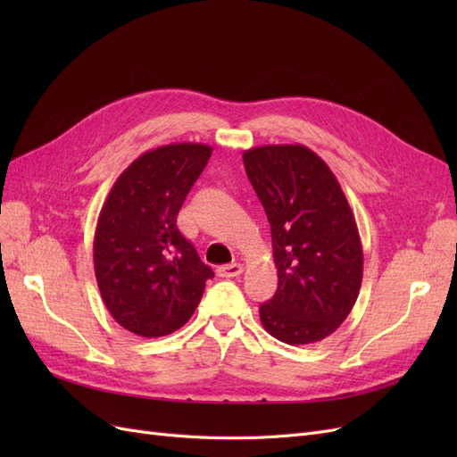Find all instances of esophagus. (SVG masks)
Masks as SVG:
<instances>
[{"label": "esophagus", "instance_id": "esophagus-1", "mask_svg": "<svg viewBox=\"0 0 457 457\" xmlns=\"http://www.w3.org/2000/svg\"><path fill=\"white\" fill-rule=\"evenodd\" d=\"M244 272V265L240 262H230V265H223L217 269V274L220 278H234V276H240Z\"/></svg>", "mask_w": 457, "mask_h": 457}]
</instances>
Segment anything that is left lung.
<instances>
[{
    "label": "left lung",
    "mask_w": 457,
    "mask_h": 457,
    "mask_svg": "<svg viewBox=\"0 0 457 457\" xmlns=\"http://www.w3.org/2000/svg\"><path fill=\"white\" fill-rule=\"evenodd\" d=\"M244 168L265 207L278 270L261 324L287 345L322 341L349 316L362 284L351 205L328 163L303 145L250 148Z\"/></svg>",
    "instance_id": "left-lung-1"
}]
</instances>
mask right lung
Returning <instances> with one entry per match:
<instances>
[{
	"label": "right lung",
	"mask_w": 457,
	"mask_h": 457,
	"mask_svg": "<svg viewBox=\"0 0 457 457\" xmlns=\"http://www.w3.org/2000/svg\"><path fill=\"white\" fill-rule=\"evenodd\" d=\"M212 150L198 143L148 150L108 192L93 240L95 276L108 312L135 336L162 337L185 326L213 278L177 228Z\"/></svg>",
	"instance_id": "right-lung-1"
}]
</instances>
